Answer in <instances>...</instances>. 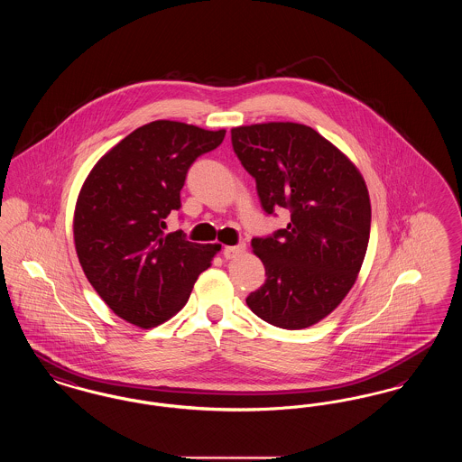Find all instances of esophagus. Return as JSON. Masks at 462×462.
I'll return each mask as SVG.
<instances>
[{
	"label": "esophagus",
	"instance_id": "34e87169",
	"mask_svg": "<svg viewBox=\"0 0 462 462\" xmlns=\"http://www.w3.org/2000/svg\"><path fill=\"white\" fill-rule=\"evenodd\" d=\"M244 251H245V244H244V242L237 244V245H226V247L223 249V256H225L226 260H232V258L241 256Z\"/></svg>",
	"mask_w": 462,
	"mask_h": 462
}]
</instances>
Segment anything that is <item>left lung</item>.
Listing matches in <instances>:
<instances>
[{
  "mask_svg": "<svg viewBox=\"0 0 462 462\" xmlns=\"http://www.w3.org/2000/svg\"><path fill=\"white\" fill-rule=\"evenodd\" d=\"M232 147L256 180L264 213H291L286 228L251 241L266 281L245 303L275 328H310L343 301L364 263L371 234L365 181L346 155L305 125L239 126Z\"/></svg>",
  "mask_w": 462,
  "mask_h": 462,
  "instance_id": "left-lung-1",
  "label": "left lung"
}]
</instances>
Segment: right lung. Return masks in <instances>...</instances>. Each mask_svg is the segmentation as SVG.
I'll use <instances>...</instances> for the list:
<instances>
[{
	"label": "right lung",
	"instance_id": "add662e5",
	"mask_svg": "<svg viewBox=\"0 0 462 462\" xmlns=\"http://www.w3.org/2000/svg\"><path fill=\"white\" fill-rule=\"evenodd\" d=\"M225 130L152 121L130 133L91 170L74 211L79 263L107 307L138 328H155L189 301L220 244L166 234L181 208L180 190L199 155L215 151Z\"/></svg>",
	"mask_w": 462,
	"mask_h": 462
}]
</instances>
